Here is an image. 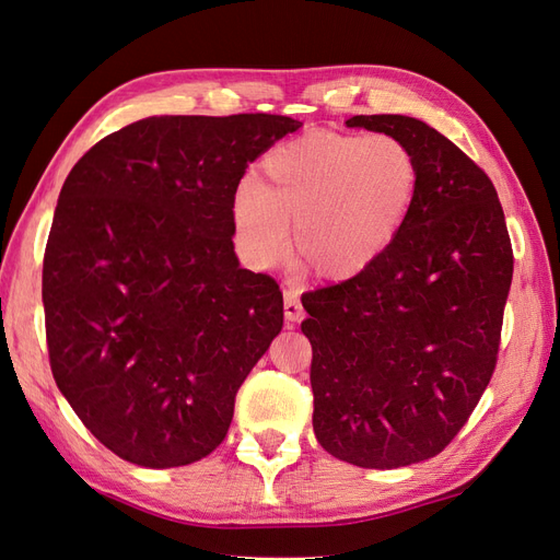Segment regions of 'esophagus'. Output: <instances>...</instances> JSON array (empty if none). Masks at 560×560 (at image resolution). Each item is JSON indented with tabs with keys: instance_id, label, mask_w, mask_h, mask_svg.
Segmentation results:
<instances>
[{
	"instance_id": "34e87169",
	"label": "esophagus",
	"mask_w": 560,
	"mask_h": 560,
	"mask_svg": "<svg viewBox=\"0 0 560 560\" xmlns=\"http://www.w3.org/2000/svg\"><path fill=\"white\" fill-rule=\"evenodd\" d=\"M303 317V306H301V299H299V290L290 287V290H284V319L287 322H299Z\"/></svg>"
}]
</instances>
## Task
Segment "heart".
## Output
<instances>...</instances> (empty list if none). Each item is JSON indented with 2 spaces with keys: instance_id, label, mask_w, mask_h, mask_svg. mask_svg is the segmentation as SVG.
<instances>
[{
  "instance_id": "obj_1",
  "label": "heart",
  "mask_w": 560,
  "mask_h": 560,
  "mask_svg": "<svg viewBox=\"0 0 560 560\" xmlns=\"http://www.w3.org/2000/svg\"><path fill=\"white\" fill-rule=\"evenodd\" d=\"M231 198L235 247L252 268L280 264L296 245L329 278H350L397 238L420 184L416 151L387 132L315 130L282 142Z\"/></svg>"
}]
</instances>
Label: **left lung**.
<instances>
[{
    "label": "left lung",
    "mask_w": 560,
    "mask_h": 560,
    "mask_svg": "<svg viewBox=\"0 0 560 560\" xmlns=\"http://www.w3.org/2000/svg\"><path fill=\"white\" fill-rule=\"evenodd\" d=\"M346 126L404 140L420 184L374 264L301 296L313 430L338 460L395 469L442 453L477 409L498 364L514 252L493 182L442 132L401 114Z\"/></svg>",
    "instance_id": "1"
}]
</instances>
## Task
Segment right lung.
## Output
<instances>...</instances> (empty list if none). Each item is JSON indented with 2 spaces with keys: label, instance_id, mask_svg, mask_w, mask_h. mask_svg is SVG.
<instances>
[{
  "label": "right lung",
  "instance_id": "obj_1",
  "mask_svg": "<svg viewBox=\"0 0 560 560\" xmlns=\"http://www.w3.org/2000/svg\"><path fill=\"white\" fill-rule=\"evenodd\" d=\"M303 124L149 116L67 175L42 276L54 378L100 444L182 467L224 442L235 395L282 329V292L233 252L247 165Z\"/></svg>",
  "mask_w": 560,
  "mask_h": 560
}]
</instances>
